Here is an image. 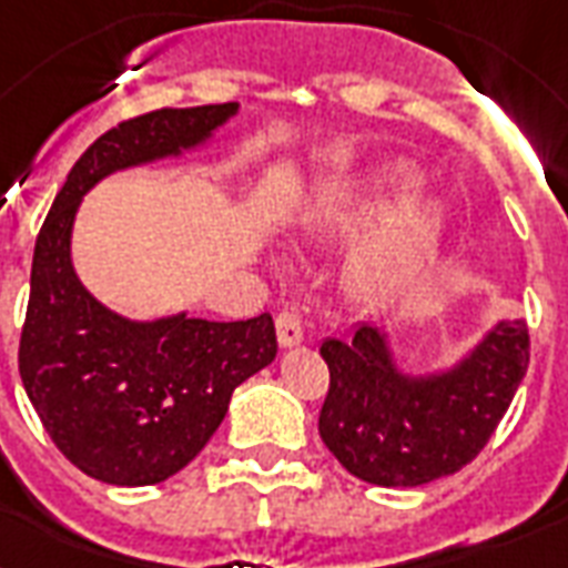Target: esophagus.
<instances>
[{
    "mask_svg": "<svg viewBox=\"0 0 568 568\" xmlns=\"http://www.w3.org/2000/svg\"><path fill=\"white\" fill-rule=\"evenodd\" d=\"M276 338H280V347H294L303 342V321L297 312L283 310L276 315Z\"/></svg>",
    "mask_w": 568,
    "mask_h": 568,
    "instance_id": "obj_1",
    "label": "esophagus"
}]
</instances>
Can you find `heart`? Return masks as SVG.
Returning a JSON list of instances; mask_svg holds the SVG:
<instances>
[{"label": "heart", "mask_w": 568, "mask_h": 568, "mask_svg": "<svg viewBox=\"0 0 568 568\" xmlns=\"http://www.w3.org/2000/svg\"><path fill=\"white\" fill-rule=\"evenodd\" d=\"M413 185L415 173L400 164L377 168L365 180L333 191L327 200L312 205V212L303 217V232L312 241L347 239L400 203ZM442 230H445V214L439 205L409 203L395 209L377 223V230L354 250L347 262L351 292L365 301L392 292L406 274H413L424 258L436 253Z\"/></svg>", "instance_id": "1"}]
</instances>
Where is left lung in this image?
Wrapping results in <instances>:
<instances>
[{
    "mask_svg": "<svg viewBox=\"0 0 568 568\" xmlns=\"http://www.w3.org/2000/svg\"><path fill=\"white\" fill-rule=\"evenodd\" d=\"M329 392L321 439L354 477L374 486H422L454 475L484 450L530 363L525 321H498L448 372L397 368L388 333L372 324L327 338Z\"/></svg>",
    "mask_w": 568,
    "mask_h": 568,
    "instance_id": "8db88e82",
    "label": "left lung"
}]
</instances>
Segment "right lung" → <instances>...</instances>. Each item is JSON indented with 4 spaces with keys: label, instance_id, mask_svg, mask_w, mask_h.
<instances>
[{
    "label": "right lung",
    "instance_id": "right-lung-1",
    "mask_svg": "<svg viewBox=\"0 0 568 568\" xmlns=\"http://www.w3.org/2000/svg\"><path fill=\"white\" fill-rule=\"evenodd\" d=\"M239 102L159 109L100 135L67 173L31 258L20 377L40 424L75 468L102 484H162L205 448L232 392L274 363L271 315L247 321H129L73 271L82 196L109 173L196 150Z\"/></svg>",
    "mask_w": 568,
    "mask_h": 568
}]
</instances>
